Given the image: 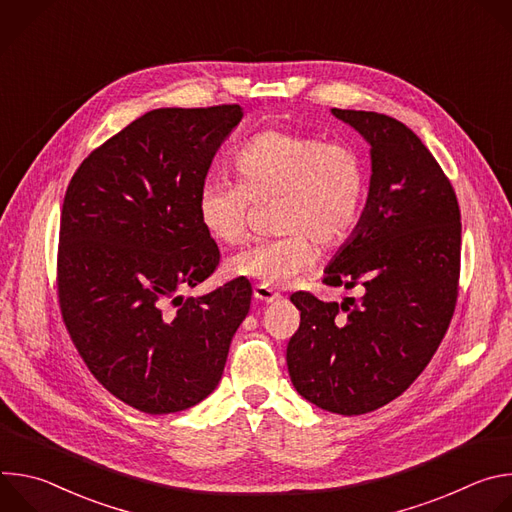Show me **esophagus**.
I'll use <instances>...</instances> for the list:
<instances>
[{
    "instance_id": "34e87169",
    "label": "esophagus",
    "mask_w": 512,
    "mask_h": 512,
    "mask_svg": "<svg viewBox=\"0 0 512 512\" xmlns=\"http://www.w3.org/2000/svg\"><path fill=\"white\" fill-rule=\"evenodd\" d=\"M253 296L261 304H273V302H277L281 298L279 294H275V291L271 287H267V285H255Z\"/></svg>"
}]
</instances>
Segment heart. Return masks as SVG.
I'll list each match as a JSON object with an SVG mask.
<instances>
[{
  "label": "heart",
  "mask_w": 512,
  "mask_h": 512,
  "mask_svg": "<svg viewBox=\"0 0 512 512\" xmlns=\"http://www.w3.org/2000/svg\"><path fill=\"white\" fill-rule=\"evenodd\" d=\"M239 180L210 178L198 192V218L216 241L247 235L251 202L275 198L277 237L257 239L229 259V271L267 287H287L316 263V244L334 247L358 227L369 180L344 141L281 129L253 135L235 156Z\"/></svg>",
  "instance_id": "1"
}]
</instances>
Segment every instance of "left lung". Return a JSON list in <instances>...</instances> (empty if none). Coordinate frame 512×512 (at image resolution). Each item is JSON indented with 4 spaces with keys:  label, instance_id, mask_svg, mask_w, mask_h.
I'll return each instance as SVG.
<instances>
[{
    "label": "left lung",
    "instance_id": "left-lung-1",
    "mask_svg": "<svg viewBox=\"0 0 512 512\" xmlns=\"http://www.w3.org/2000/svg\"><path fill=\"white\" fill-rule=\"evenodd\" d=\"M371 148V182L358 227L324 269L328 285L362 298L320 302L294 294L300 328L287 344L296 391L338 415L399 397L440 346L458 296L460 208L421 139L375 111L332 109Z\"/></svg>",
    "mask_w": 512,
    "mask_h": 512
}]
</instances>
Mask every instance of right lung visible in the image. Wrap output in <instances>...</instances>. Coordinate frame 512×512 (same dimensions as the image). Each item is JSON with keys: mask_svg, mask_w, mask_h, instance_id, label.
Listing matches in <instances>:
<instances>
[{"mask_svg": "<svg viewBox=\"0 0 512 512\" xmlns=\"http://www.w3.org/2000/svg\"><path fill=\"white\" fill-rule=\"evenodd\" d=\"M243 107L154 109L72 176L60 218L58 298L95 379L150 415L194 407L225 371L251 283L184 298L218 263L198 192Z\"/></svg>", "mask_w": 512, "mask_h": 512, "instance_id": "obj_1", "label": "right lung"}]
</instances>
